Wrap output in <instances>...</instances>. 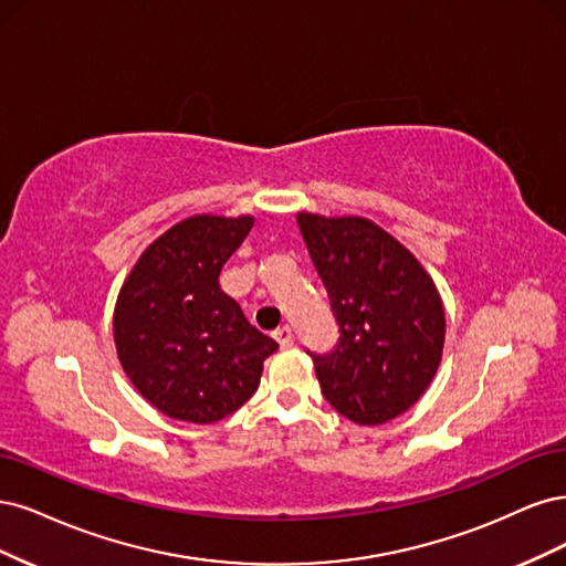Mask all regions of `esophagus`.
I'll list each match as a JSON object with an SVG mask.
<instances>
[{
  "mask_svg": "<svg viewBox=\"0 0 566 566\" xmlns=\"http://www.w3.org/2000/svg\"><path fill=\"white\" fill-rule=\"evenodd\" d=\"M272 336H275V340L282 345V348H291V345H294V332H291V326L286 324L272 332Z\"/></svg>",
  "mask_w": 566,
  "mask_h": 566,
  "instance_id": "esophagus-1",
  "label": "esophagus"
}]
</instances>
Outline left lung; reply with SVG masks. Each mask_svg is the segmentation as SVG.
I'll return each mask as SVG.
<instances>
[{"label":"left lung","mask_w":566,"mask_h":566,"mask_svg":"<svg viewBox=\"0 0 566 566\" xmlns=\"http://www.w3.org/2000/svg\"><path fill=\"white\" fill-rule=\"evenodd\" d=\"M340 326L336 350L310 355L329 405L357 426L409 411L440 369L447 317L428 270L361 216L296 213Z\"/></svg>","instance_id":"1"}]
</instances>
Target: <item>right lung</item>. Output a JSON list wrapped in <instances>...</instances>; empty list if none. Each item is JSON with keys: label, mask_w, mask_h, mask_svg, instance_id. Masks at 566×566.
<instances>
[{"label": "right lung", "mask_w": 566, "mask_h": 566, "mask_svg": "<svg viewBox=\"0 0 566 566\" xmlns=\"http://www.w3.org/2000/svg\"><path fill=\"white\" fill-rule=\"evenodd\" d=\"M253 216L197 213L140 253L113 315L124 374L164 416L216 423L256 392L277 343L244 317L218 275Z\"/></svg>", "instance_id": "add662e5"}]
</instances>
